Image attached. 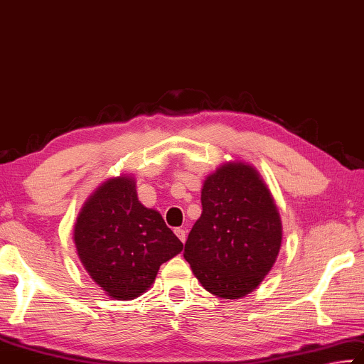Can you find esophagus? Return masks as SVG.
Wrapping results in <instances>:
<instances>
[{"instance_id": "esophagus-1", "label": "esophagus", "mask_w": 364, "mask_h": 364, "mask_svg": "<svg viewBox=\"0 0 364 364\" xmlns=\"http://www.w3.org/2000/svg\"><path fill=\"white\" fill-rule=\"evenodd\" d=\"M174 232H176V235L178 237V240H181L182 243H186V240H187V232L183 230V229H176Z\"/></svg>"}]
</instances>
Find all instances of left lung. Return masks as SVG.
<instances>
[{
	"label": "left lung",
	"instance_id": "1",
	"mask_svg": "<svg viewBox=\"0 0 364 364\" xmlns=\"http://www.w3.org/2000/svg\"><path fill=\"white\" fill-rule=\"evenodd\" d=\"M201 206L183 258L210 294L242 299L276 263L282 245L281 214L263 177L243 161L224 163L205 178Z\"/></svg>",
	"mask_w": 364,
	"mask_h": 364
}]
</instances>
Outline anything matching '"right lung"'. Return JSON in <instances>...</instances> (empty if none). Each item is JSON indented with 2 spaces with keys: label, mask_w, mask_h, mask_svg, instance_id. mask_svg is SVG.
<instances>
[{
  "label": "right lung",
  "mask_w": 364,
  "mask_h": 364,
  "mask_svg": "<svg viewBox=\"0 0 364 364\" xmlns=\"http://www.w3.org/2000/svg\"><path fill=\"white\" fill-rule=\"evenodd\" d=\"M74 243L88 276L114 300L145 294L159 266L183 248L163 216L140 203L129 174L106 178L85 200Z\"/></svg>",
  "instance_id": "1"
}]
</instances>
